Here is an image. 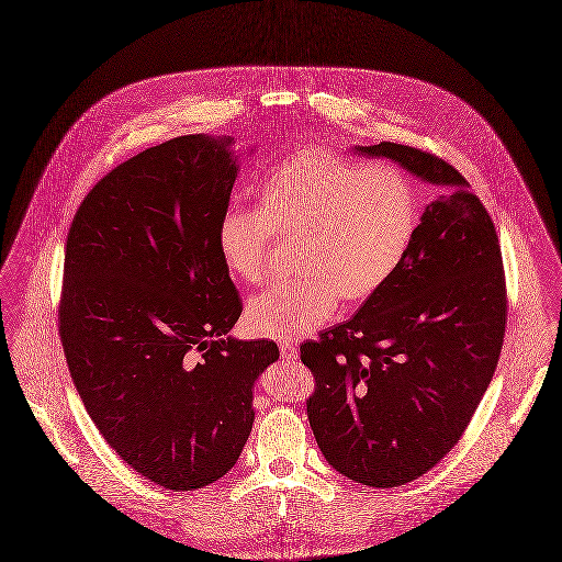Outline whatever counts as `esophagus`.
Wrapping results in <instances>:
<instances>
[{
  "label": "esophagus",
  "instance_id": "1",
  "mask_svg": "<svg viewBox=\"0 0 562 562\" xmlns=\"http://www.w3.org/2000/svg\"><path fill=\"white\" fill-rule=\"evenodd\" d=\"M297 346L293 345V342H280V355H282V359H295L297 357Z\"/></svg>",
  "mask_w": 562,
  "mask_h": 562
}]
</instances>
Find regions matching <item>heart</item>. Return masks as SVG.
I'll return each mask as SVG.
<instances>
[{
	"instance_id": "1",
	"label": "heart",
	"mask_w": 562,
	"mask_h": 562,
	"mask_svg": "<svg viewBox=\"0 0 562 562\" xmlns=\"http://www.w3.org/2000/svg\"><path fill=\"white\" fill-rule=\"evenodd\" d=\"M419 226L417 196L393 167L325 147L302 149L267 175L259 210L231 207L217 250L246 284L271 278L276 241L295 244L293 282L248 305V325L273 340L316 331L345 302L379 293L406 259Z\"/></svg>"
}]
</instances>
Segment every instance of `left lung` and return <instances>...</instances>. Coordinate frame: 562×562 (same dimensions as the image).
Segmentation results:
<instances>
[{
	"label": "left lung",
	"mask_w": 562,
	"mask_h": 562,
	"mask_svg": "<svg viewBox=\"0 0 562 562\" xmlns=\"http://www.w3.org/2000/svg\"><path fill=\"white\" fill-rule=\"evenodd\" d=\"M357 151L395 160L442 194L387 284L348 323L303 342L316 383L305 404L338 473L397 487L434 469L469 428L503 348L507 284L494 222L449 162L387 140Z\"/></svg>",
	"instance_id": "left-lung-1"
}]
</instances>
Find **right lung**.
Segmentation results:
<instances>
[{
    "instance_id": "right-lung-1",
    "label": "right lung",
    "mask_w": 562,
    "mask_h": 562,
    "mask_svg": "<svg viewBox=\"0 0 562 562\" xmlns=\"http://www.w3.org/2000/svg\"><path fill=\"white\" fill-rule=\"evenodd\" d=\"M231 138L177 136L89 192L68 231L59 338L111 449L173 492L226 475L255 422L269 340L224 338L244 305L217 250L237 177Z\"/></svg>"
}]
</instances>
